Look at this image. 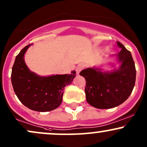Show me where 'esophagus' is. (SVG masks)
Masks as SVG:
<instances>
[{
	"instance_id": "34e87169",
	"label": "esophagus",
	"mask_w": 147,
	"mask_h": 147,
	"mask_svg": "<svg viewBox=\"0 0 147 147\" xmlns=\"http://www.w3.org/2000/svg\"><path fill=\"white\" fill-rule=\"evenodd\" d=\"M84 68V64H82V63H81V64H79L78 66H77V68H76V72H77V75H79V72H81V70H83Z\"/></svg>"
}]
</instances>
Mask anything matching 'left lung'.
Wrapping results in <instances>:
<instances>
[{
  "mask_svg": "<svg viewBox=\"0 0 147 147\" xmlns=\"http://www.w3.org/2000/svg\"><path fill=\"white\" fill-rule=\"evenodd\" d=\"M121 51L117 55L121 65L118 70L102 72L98 68H86L79 75L86 79L85 93L90 105L98 109H109L125 102L132 92L136 70L129 51L117 42Z\"/></svg>",
  "mask_w": 147,
  "mask_h": 147,
  "instance_id": "obj_1",
  "label": "left lung"
}]
</instances>
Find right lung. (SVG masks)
Here are the masks:
<instances>
[{"label":"right lung","instance_id":"1","mask_svg":"<svg viewBox=\"0 0 147 147\" xmlns=\"http://www.w3.org/2000/svg\"><path fill=\"white\" fill-rule=\"evenodd\" d=\"M29 47L30 45L26 46L21 50L12 67L11 80L13 90L20 101L28 108L37 112L53 110L62 102L63 90L72 82L76 72L49 77L35 75L24 62V53Z\"/></svg>","mask_w":147,"mask_h":147}]
</instances>
